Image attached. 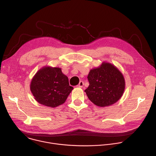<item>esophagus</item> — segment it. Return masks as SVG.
<instances>
[{"instance_id": "esophagus-1", "label": "esophagus", "mask_w": 156, "mask_h": 156, "mask_svg": "<svg viewBox=\"0 0 156 156\" xmlns=\"http://www.w3.org/2000/svg\"><path fill=\"white\" fill-rule=\"evenodd\" d=\"M83 85H84V83H83V81H80L79 84L77 85V87H82L83 86Z\"/></svg>"}]
</instances>
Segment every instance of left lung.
<instances>
[{
	"mask_svg": "<svg viewBox=\"0 0 156 156\" xmlns=\"http://www.w3.org/2000/svg\"><path fill=\"white\" fill-rule=\"evenodd\" d=\"M87 80L90 85L84 91L89 99L98 106L104 107L112 105L123 94L124 77L112 63L103 62L99 67L91 70Z\"/></svg>",
	"mask_w": 156,
	"mask_h": 156,
	"instance_id": "obj_1",
	"label": "left lung"
}]
</instances>
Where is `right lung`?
Returning a JSON list of instances; mask_svg holds the SVG:
<instances>
[{"mask_svg":"<svg viewBox=\"0 0 156 156\" xmlns=\"http://www.w3.org/2000/svg\"><path fill=\"white\" fill-rule=\"evenodd\" d=\"M30 90L39 104L55 107L65 102L73 87L60 68L44 66L33 78Z\"/></svg>","mask_w":156,"mask_h":156,"instance_id":"1","label":"right lung"}]
</instances>
